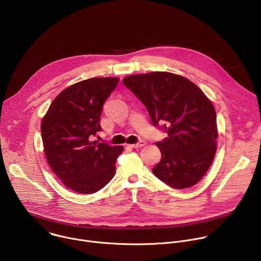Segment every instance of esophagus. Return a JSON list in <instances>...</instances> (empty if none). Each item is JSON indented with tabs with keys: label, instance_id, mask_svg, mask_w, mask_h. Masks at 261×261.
Returning <instances> with one entry per match:
<instances>
[{
	"label": "esophagus",
	"instance_id": "34e87169",
	"mask_svg": "<svg viewBox=\"0 0 261 261\" xmlns=\"http://www.w3.org/2000/svg\"><path fill=\"white\" fill-rule=\"evenodd\" d=\"M145 144H146V142H145L144 140H140V141H138L137 143L131 144L130 146H131V147H134V148H139V147H141V146H144Z\"/></svg>",
	"mask_w": 261,
	"mask_h": 261
}]
</instances>
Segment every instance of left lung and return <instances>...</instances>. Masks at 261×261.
Wrapping results in <instances>:
<instances>
[{"mask_svg": "<svg viewBox=\"0 0 261 261\" xmlns=\"http://www.w3.org/2000/svg\"><path fill=\"white\" fill-rule=\"evenodd\" d=\"M146 107L153 125L167 133L157 141L162 158L152 169L174 189L198 182L217 150V118L212 102L192 82L169 72L136 74L123 80Z\"/></svg>", "mask_w": 261, "mask_h": 261, "instance_id": "8db88e82", "label": "left lung"}]
</instances>
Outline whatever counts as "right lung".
I'll list each match as a JSON object with an SVG mask.
<instances>
[{
    "label": "right lung",
    "mask_w": 261,
    "mask_h": 261,
    "mask_svg": "<svg viewBox=\"0 0 261 261\" xmlns=\"http://www.w3.org/2000/svg\"><path fill=\"white\" fill-rule=\"evenodd\" d=\"M118 77H95L62 91L41 123L47 162L67 188L92 194L116 174L123 146L92 141L101 131L102 107L118 86Z\"/></svg>",
    "instance_id": "obj_1"
}]
</instances>
